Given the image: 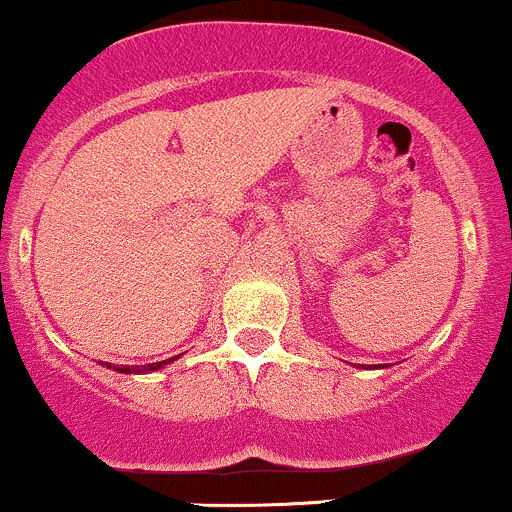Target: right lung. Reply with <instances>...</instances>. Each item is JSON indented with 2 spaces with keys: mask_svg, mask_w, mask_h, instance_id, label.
I'll return each instance as SVG.
<instances>
[{
  "mask_svg": "<svg viewBox=\"0 0 512 512\" xmlns=\"http://www.w3.org/2000/svg\"><path fill=\"white\" fill-rule=\"evenodd\" d=\"M179 357V355H177ZM177 357H170V359H162V362H153V364H145V367H114L116 372L121 374H145V372H157V369L167 367V364H172ZM106 367H111V364H106Z\"/></svg>",
  "mask_w": 512,
  "mask_h": 512,
  "instance_id": "add662e5",
  "label": "right lung"
}]
</instances>
